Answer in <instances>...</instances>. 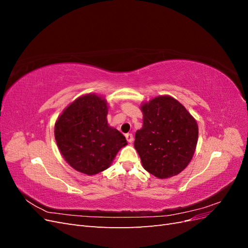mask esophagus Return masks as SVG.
I'll return each instance as SVG.
<instances>
[{
    "label": "esophagus",
    "instance_id": "1",
    "mask_svg": "<svg viewBox=\"0 0 248 248\" xmlns=\"http://www.w3.org/2000/svg\"><path fill=\"white\" fill-rule=\"evenodd\" d=\"M125 138H126L127 141L129 142V144H132V141H133V136H132L131 133H127L126 136H125Z\"/></svg>",
    "mask_w": 248,
    "mask_h": 248
}]
</instances>
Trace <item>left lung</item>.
<instances>
[{
	"mask_svg": "<svg viewBox=\"0 0 248 248\" xmlns=\"http://www.w3.org/2000/svg\"><path fill=\"white\" fill-rule=\"evenodd\" d=\"M142 127L136 132L134 148L150 174L168 179L191 161L199 127L190 112L174 97L156 96L140 104Z\"/></svg>",
	"mask_w": 248,
	"mask_h": 248,
	"instance_id": "obj_1",
	"label": "left lung"
}]
</instances>
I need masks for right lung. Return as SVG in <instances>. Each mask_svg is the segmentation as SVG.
<instances>
[{"mask_svg":"<svg viewBox=\"0 0 248 248\" xmlns=\"http://www.w3.org/2000/svg\"><path fill=\"white\" fill-rule=\"evenodd\" d=\"M108 101L95 93L82 95L55 123V139L63 158L76 170L93 176L110 167L127 145L123 134L108 123Z\"/></svg>","mask_w":248,"mask_h":248,"instance_id":"1","label":"right lung"}]
</instances>
